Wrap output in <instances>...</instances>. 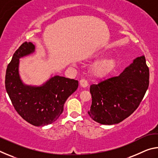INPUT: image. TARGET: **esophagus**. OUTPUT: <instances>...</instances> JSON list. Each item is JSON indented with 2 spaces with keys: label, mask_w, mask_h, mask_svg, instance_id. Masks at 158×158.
I'll use <instances>...</instances> for the list:
<instances>
[{
  "label": "esophagus",
  "mask_w": 158,
  "mask_h": 158,
  "mask_svg": "<svg viewBox=\"0 0 158 158\" xmlns=\"http://www.w3.org/2000/svg\"><path fill=\"white\" fill-rule=\"evenodd\" d=\"M79 83H80V85H81V86L83 87V88L87 87L88 85H89L87 81H86V80H85V79H81V80H80Z\"/></svg>",
  "instance_id": "obj_1"
}]
</instances>
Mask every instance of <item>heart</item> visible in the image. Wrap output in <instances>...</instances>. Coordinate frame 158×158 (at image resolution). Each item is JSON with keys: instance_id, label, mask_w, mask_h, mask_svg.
Here are the masks:
<instances>
[{"instance_id": "heart-1", "label": "heart", "mask_w": 158, "mask_h": 158, "mask_svg": "<svg viewBox=\"0 0 158 158\" xmlns=\"http://www.w3.org/2000/svg\"><path fill=\"white\" fill-rule=\"evenodd\" d=\"M107 54V52L102 51L94 55V58H98L102 57ZM117 65L116 60L114 58L107 57L101 59L96 62L90 68L91 75L95 78L100 79L108 76L114 70Z\"/></svg>"}]
</instances>
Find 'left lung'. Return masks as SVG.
I'll list each match as a JSON object with an SVG mask.
<instances>
[{
    "mask_svg": "<svg viewBox=\"0 0 158 158\" xmlns=\"http://www.w3.org/2000/svg\"><path fill=\"white\" fill-rule=\"evenodd\" d=\"M149 85V69L144 56L136 58L118 77L93 84L89 116L102 125L117 124L139 105Z\"/></svg>",
    "mask_w": 158,
    "mask_h": 158,
    "instance_id": "left-lung-1",
    "label": "left lung"
}]
</instances>
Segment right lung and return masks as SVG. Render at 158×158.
<instances>
[{"instance_id": "add662e5", "label": "right lung", "mask_w": 158, "mask_h": 158, "mask_svg": "<svg viewBox=\"0 0 158 158\" xmlns=\"http://www.w3.org/2000/svg\"><path fill=\"white\" fill-rule=\"evenodd\" d=\"M32 42H26L13 55L6 69L5 89L17 113L35 126H44L56 121L63 106L79 85L78 81L64 77H52L40 86L25 84L21 80L19 58L33 53Z\"/></svg>"}]
</instances>
